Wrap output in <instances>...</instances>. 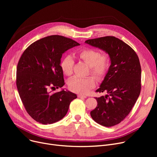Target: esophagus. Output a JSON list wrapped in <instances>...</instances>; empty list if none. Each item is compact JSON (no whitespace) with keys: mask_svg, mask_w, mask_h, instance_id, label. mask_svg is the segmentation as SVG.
<instances>
[{"mask_svg":"<svg viewBox=\"0 0 157 157\" xmlns=\"http://www.w3.org/2000/svg\"><path fill=\"white\" fill-rule=\"evenodd\" d=\"M78 98H86V96H85L84 95H82V94H78Z\"/></svg>","mask_w":157,"mask_h":157,"instance_id":"1","label":"esophagus"}]
</instances>
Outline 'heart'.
<instances>
[{
  "label": "heart",
  "instance_id": "b5f03b06",
  "mask_svg": "<svg viewBox=\"0 0 157 157\" xmlns=\"http://www.w3.org/2000/svg\"><path fill=\"white\" fill-rule=\"evenodd\" d=\"M77 58L89 65L90 72L97 78H103L108 72L110 66V58L108 53H101L97 49L84 48L74 53ZM74 62L71 56L66 55L63 57L60 62V68L64 75L70 76L72 75ZM96 84L94 76L85 78L74 77L68 83L71 91L85 94L88 90L93 88Z\"/></svg>",
  "mask_w": 157,
  "mask_h": 157
}]
</instances>
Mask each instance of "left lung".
Here are the masks:
<instances>
[{"label":"left lung","instance_id":"obj_1","mask_svg":"<svg viewBox=\"0 0 157 157\" xmlns=\"http://www.w3.org/2000/svg\"><path fill=\"white\" fill-rule=\"evenodd\" d=\"M108 53L111 65L97 92L108 94L95 97L97 106L90 112L92 119L104 127H112L125 118L141 92V67L134 49L114 36L85 41Z\"/></svg>","mask_w":157,"mask_h":157}]
</instances>
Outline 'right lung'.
<instances>
[{
    "label": "right lung",
    "instance_id": "add662e5",
    "mask_svg": "<svg viewBox=\"0 0 157 157\" xmlns=\"http://www.w3.org/2000/svg\"><path fill=\"white\" fill-rule=\"evenodd\" d=\"M79 45L70 38L53 35L33 43L21 55L16 69V86L25 108L36 121L46 125L60 120L77 98L67 90L52 93L49 90L65 85L60 65L62 54Z\"/></svg>",
    "mask_w": 157,
    "mask_h": 157
}]
</instances>
